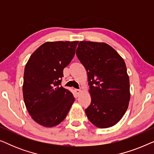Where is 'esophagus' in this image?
Returning a JSON list of instances; mask_svg holds the SVG:
<instances>
[{
  "label": "esophagus",
  "instance_id": "obj_1",
  "mask_svg": "<svg viewBox=\"0 0 154 154\" xmlns=\"http://www.w3.org/2000/svg\"><path fill=\"white\" fill-rule=\"evenodd\" d=\"M75 92L77 94H79L80 92H81V90H80V89H75Z\"/></svg>",
  "mask_w": 154,
  "mask_h": 154
}]
</instances>
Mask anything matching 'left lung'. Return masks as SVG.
Masks as SVG:
<instances>
[{
	"instance_id": "left-lung-1",
	"label": "left lung",
	"mask_w": 154,
	"mask_h": 154,
	"mask_svg": "<svg viewBox=\"0 0 154 154\" xmlns=\"http://www.w3.org/2000/svg\"><path fill=\"white\" fill-rule=\"evenodd\" d=\"M77 57L87 71L91 104L88 119L100 128L112 127L127 111L130 81L123 59L108 44L81 41Z\"/></svg>"
}]
</instances>
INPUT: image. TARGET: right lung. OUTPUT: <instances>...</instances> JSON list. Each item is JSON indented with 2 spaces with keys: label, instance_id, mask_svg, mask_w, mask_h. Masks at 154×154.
Listing matches in <instances>:
<instances>
[{
  "label": "right lung",
  "instance_id": "add662e5",
  "mask_svg": "<svg viewBox=\"0 0 154 154\" xmlns=\"http://www.w3.org/2000/svg\"><path fill=\"white\" fill-rule=\"evenodd\" d=\"M79 41L47 42L41 45L24 69L23 96L29 114L44 127L64 120L75 98L61 86L63 70L71 62Z\"/></svg>",
  "mask_w": 154,
  "mask_h": 154
}]
</instances>
